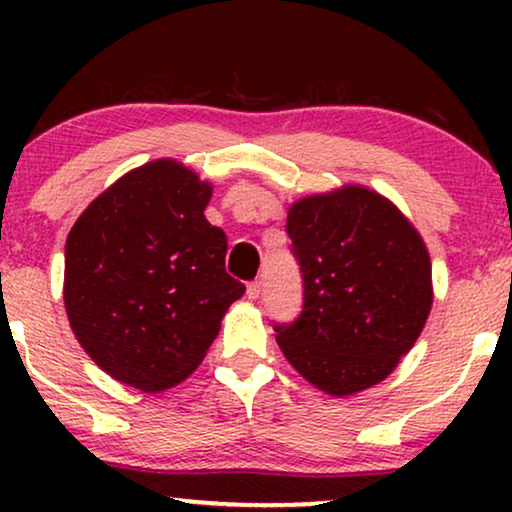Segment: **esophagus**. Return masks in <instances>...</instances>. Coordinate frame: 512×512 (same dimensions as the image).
I'll list each match as a JSON object with an SVG mask.
<instances>
[{
    "mask_svg": "<svg viewBox=\"0 0 512 512\" xmlns=\"http://www.w3.org/2000/svg\"><path fill=\"white\" fill-rule=\"evenodd\" d=\"M261 282H258V279H256V282H249V286H247V298L249 300H256L258 296H261Z\"/></svg>",
    "mask_w": 512,
    "mask_h": 512,
    "instance_id": "esophagus-1",
    "label": "esophagus"
}]
</instances>
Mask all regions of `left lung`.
Wrapping results in <instances>:
<instances>
[{"instance_id": "1", "label": "left lung", "mask_w": 512, "mask_h": 512, "mask_svg": "<svg viewBox=\"0 0 512 512\" xmlns=\"http://www.w3.org/2000/svg\"><path fill=\"white\" fill-rule=\"evenodd\" d=\"M303 272V312L275 324L307 382L352 396L382 382L431 312V258L415 226L380 193L345 186L293 202L286 216Z\"/></svg>"}]
</instances>
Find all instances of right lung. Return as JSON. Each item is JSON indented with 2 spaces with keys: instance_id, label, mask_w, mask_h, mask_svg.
I'll list each match as a JSON object with an SVG mask.
<instances>
[{
  "instance_id": "1",
  "label": "right lung",
  "mask_w": 512,
  "mask_h": 512,
  "mask_svg": "<svg viewBox=\"0 0 512 512\" xmlns=\"http://www.w3.org/2000/svg\"><path fill=\"white\" fill-rule=\"evenodd\" d=\"M212 186L177 160L123 174L65 244V307L86 354L114 380L163 391L186 380L244 284L205 219Z\"/></svg>"
}]
</instances>
